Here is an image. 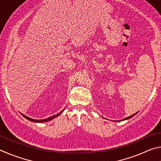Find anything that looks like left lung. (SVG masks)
I'll return each mask as SVG.
<instances>
[{
  "label": "left lung",
  "instance_id": "left-lung-1",
  "mask_svg": "<svg viewBox=\"0 0 161 161\" xmlns=\"http://www.w3.org/2000/svg\"><path fill=\"white\" fill-rule=\"evenodd\" d=\"M137 114V113H136V114H133V115H131V116H129V117H127V118H125V119H124L123 120H120V121H124V120H126V119H130L131 118V117H133V116L134 115H136V114Z\"/></svg>",
  "mask_w": 161,
  "mask_h": 161
}]
</instances>
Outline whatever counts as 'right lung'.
I'll return each mask as SVG.
<instances>
[{
	"label": "right lung",
	"instance_id": "right-lung-1",
	"mask_svg": "<svg viewBox=\"0 0 161 161\" xmlns=\"http://www.w3.org/2000/svg\"><path fill=\"white\" fill-rule=\"evenodd\" d=\"M60 113H62V111H61ZM60 113H59L58 114H57V115L52 116L51 117H49V118H47V119H40V120H37V119H31V118H30V117H28V116H25V115H24V114H22V115H23V116L25 117V119H27L28 120H29V121H33V122H37V123H42V122L48 121H50V120L53 119L54 118H55V117L58 116L59 115V114H60Z\"/></svg>",
	"mask_w": 161,
	"mask_h": 161
}]
</instances>
